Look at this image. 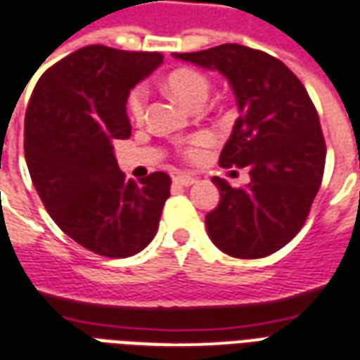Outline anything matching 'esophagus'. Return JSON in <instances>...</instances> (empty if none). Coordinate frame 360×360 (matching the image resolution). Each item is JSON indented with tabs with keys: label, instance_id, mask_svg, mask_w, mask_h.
Segmentation results:
<instances>
[{
	"label": "esophagus",
	"instance_id": "34e87169",
	"mask_svg": "<svg viewBox=\"0 0 360 360\" xmlns=\"http://www.w3.org/2000/svg\"><path fill=\"white\" fill-rule=\"evenodd\" d=\"M195 182H197V178L189 176V174H176V176H174V184L184 186V188H189V186H193Z\"/></svg>",
	"mask_w": 360,
	"mask_h": 360
}]
</instances>
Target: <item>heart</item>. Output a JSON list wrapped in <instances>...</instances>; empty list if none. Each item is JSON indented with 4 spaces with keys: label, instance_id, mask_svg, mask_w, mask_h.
Here are the masks:
<instances>
[{
    "label": "heart",
    "instance_id": "heart-1",
    "mask_svg": "<svg viewBox=\"0 0 360 360\" xmlns=\"http://www.w3.org/2000/svg\"><path fill=\"white\" fill-rule=\"evenodd\" d=\"M167 88L172 96L178 97L184 105H188L189 108H200L202 103L208 99L210 94V80L206 79L205 75L195 71V69H176L167 77ZM146 108H148V90L146 86H135L129 91V96L125 99V110L131 122L141 124L144 116H146ZM210 136L208 135H197L193 139H189L188 144L184 146V155L186 158H197L200 154V148L208 144Z\"/></svg>",
    "mask_w": 360,
    "mask_h": 360
}]
</instances>
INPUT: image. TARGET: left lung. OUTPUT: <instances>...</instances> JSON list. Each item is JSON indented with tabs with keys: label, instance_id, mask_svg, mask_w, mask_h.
<instances>
[{
	"label": "left lung",
	"instance_id": "left-lung-1",
	"mask_svg": "<svg viewBox=\"0 0 360 360\" xmlns=\"http://www.w3.org/2000/svg\"><path fill=\"white\" fill-rule=\"evenodd\" d=\"M229 80L240 116L219 165L248 167L250 184L231 188L214 176L219 205L206 214L210 240L236 259L278 252L304 225L325 171L319 116L297 75L261 50L227 43L174 54Z\"/></svg>",
	"mask_w": 360,
	"mask_h": 360
}]
</instances>
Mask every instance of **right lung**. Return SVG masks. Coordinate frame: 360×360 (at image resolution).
Segmentation results:
<instances>
[{
  "mask_svg": "<svg viewBox=\"0 0 360 360\" xmlns=\"http://www.w3.org/2000/svg\"><path fill=\"white\" fill-rule=\"evenodd\" d=\"M160 52L90 44L46 69L24 120L32 182L67 236L103 257H131L148 246L171 195V176L127 180L112 142L129 139V90L155 67Z\"/></svg>",
  "mask_w": 360,
  "mask_h": 360,
  "instance_id": "add662e5",
  "label": "right lung"
}]
</instances>
